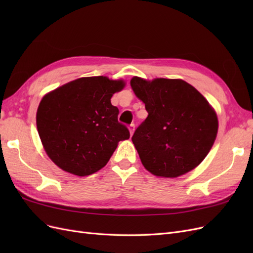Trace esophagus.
Segmentation results:
<instances>
[{
  "instance_id": "esophagus-1",
  "label": "esophagus",
  "mask_w": 253,
  "mask_h": 253,
  "mask_svg": "<svg viewBox=\"0 0 253 253\" xmlns=\"http://www.w3.org/2000/svg\"><path fill=\"white\" fill-rule=\"evenodd\" d=\"M128 129H129V134H131V136H132L133 133H134V131H135V125H134V124L129 125V126H128Z\"/></svg>"
}]
</instances>
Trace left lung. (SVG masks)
I'll return each instance as SVG.
<instances>
[{
  "label": "left lung",
  "instance_id": "1",
  "mask_svg": "<svg viewBox=\"0 0 253 253\" xmlns=\"http://www.w3.org/2000/svg\"><path fill=\"white\" fill-rule=\"evenodd\" d=\"M131 86L149 113L132 137L145 169L170 178L193 170L216 138L215 111L200 91L180 79L134 77Z\"/></svg>",
  "mask_w": 253,
  "mask_h": 253
}]
</instances>
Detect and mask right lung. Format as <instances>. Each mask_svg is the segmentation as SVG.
Segmentation results:
<instances>
[{"instance_id": "add662e5", "label": "right lung", "mask_w": 253, "mask_h": 253, "mask_svg": "<svg viewBox=\"0 0 253 253\" xmlns=\"http://www.w3.org/2000/svg\"><path fill=\"white\" fill-rule=\"evenodd\" d=\"M126 83L108 77L79 78L45 95L37 111V127L45 152L61 169L78 176L103 168L120 140L129 138L118 122L113 94Z\"/></svg>"}]
</instances>
